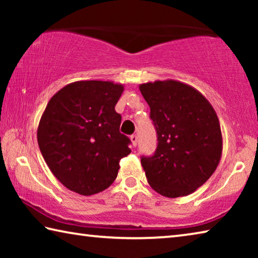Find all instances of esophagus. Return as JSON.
Here are the masks:
<instances>
[{
	"label": "esophagus",
	"mask_w": 258,
	"mask_h": 258,
	"mask_svg": "<svg viewBox=\"0 0 258 258\" xmlns=\"http://www.w3.org/2000/svg\"><path fill=\"white\" fill-rule=\"evenodd\" d=\"M131 142H132V146L133 147H137L138 145V137L137 135H131Z\"/></svg>",
	"instance_id": "obj_1"
}]
</instances>
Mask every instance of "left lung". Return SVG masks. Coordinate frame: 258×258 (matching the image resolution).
<instances>
[{"label":"left lung","mask_w":258,"mask_h":258,"mask_svg":"<svg viewBox=\"0 0 258 258\" xmlns=\"http://www.w3.org/2000/svg\"><path fill=\"white\" fill-rule=\"evenodd\" d=\"M139 89L158 138L155 155L141 158L148 183L164 197H184L202 186L220 164L223 139L216 111L185 83L155 81Z\"/></svg>","instance_id":"1"}]
</instances>
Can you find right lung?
<instances>
[{"instance_id": "add662e5", "label": "right lung", "mask_w": 258, "mask_h": 258, "mask_svg": "<svg viewBox=\"0 0 258 258\" xmlns=\"http://www.w3.org/2000/svg\"><path fill=\"white\" fill-rule=\"evenodd\" d=\"M124 85L110 81H78L50 99L37 127V142L53 175L82 196L112 184L130 139L119 132L115 110Z\"/></svg>"}]
</instances>
